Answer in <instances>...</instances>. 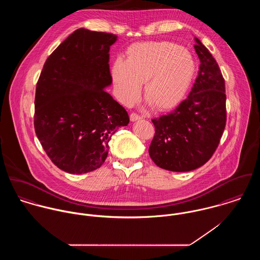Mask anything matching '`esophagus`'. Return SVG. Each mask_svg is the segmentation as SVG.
<instances>
[{"label": "esophagus", "mask_w": 260, "mask_h": 260, "mask_svg": "<svg viewBox=\"0 0 260 260\" xmlns=\"http://www.w3.org/2000/svg\"><path fill=\"white\" fill-rule=\"evenodd\" d=\"M140 119H141V116H140V115H138V114H136V113H131V114H130V120H131L132 122L138 121V120H140Z\"/></svg>", "instance_id": "1"}]
</instances>
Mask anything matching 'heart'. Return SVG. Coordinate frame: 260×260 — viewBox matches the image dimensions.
Segmentation results:
<instances>
[{"mask_svg": "<svg viewBox=\"0 0 260 260\" xmlns=\"http://www.w3.org/2000/svg\"><path fill=\"white\" fill-rule=\"evenodd\" d=\"M126 61L118 58L111 68L119 101L133 104L144 97L157 110L176 107L185 98L196 74V61L183 47L166 41H150L131 45Z\"/></svg>", "mask_w": 260, "mask_h": 260, "instance_id": "b5f03b06", "label": "heart"}]
</instances>
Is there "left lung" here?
I'll use <instances>...</instances> for the list:
<instances>
[{"label":"left lung","mask_w":260,"mask_h":260,"mask_svg":"<svg viewBox=\"0 0 260 260\" xmlns=\"http://www.w3.org/2000/svg\"><path fill=\"white\" fill-rule=\"evenodd\" d=\"M194 40L200 66L188 97L175 110L152 120L155 135L149 155L158 167L174 172L204 165L218 147L226 124L221 71L208 49Z\"/></svg>","instance_id":"8db88e82"}]
</instances>
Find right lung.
I'll return each mask as SVG.
<instances>
[{"label": "right lung", "instance_id": "right-lung-1", "mask_svg": "<svg viewBox=\"0 0 260 260\" xmlns=\"http://www.w3.org/2000/svg\"><path fill=\"white\" fill-rule=\"evenodd\" d=\"M117 36L78 29L48 57L38 80L34 126L51 161L82 174L106 160L112 135L127 126V111L104 91L109 51Z\"/></svg>", "mask_w": 260, "mask_h": 260}]
</instances>
